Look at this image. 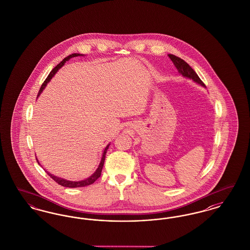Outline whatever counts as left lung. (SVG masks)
<instances>
[{
  "mask_svg": "<svg viewBox=\"0 0 250 250\" xmlns=\"http://www.w3.org/2000/svg\"><path fill=\"white\" fill-rule=\"evenodd\" d=\"M168 57H169V59L172 61L174 65L176 66L179 73H181L184 77H187L188 79L193 80L195 83L201 84L202 86H205L204 83H202V80L197 75V73L192 69V67L187 62H185L184 60L179 58V57L173 55V54H168Z\"/></svg>",
  "mask_w": 250,
  "mask_h": 250,
  "instance_id": "1",
  "label": "left lung"
}]
</instances>
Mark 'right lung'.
<instances>
[{"mask_svg": "<svg viewBox=\"0 0 250 250\" xmlns=\"http://www.w3.org/2000/svg\"><path fill=\"white\" fill-rule=\"evenodd\" d=\"M81 55L83 56V54L74 53V54H71V55L65 57L60 63H58V64L51 70V72L48 74L47 79L45 80V82L42 84V86H41V88H40V90H39V92H38L37 96H39V95L42 93V91L44 90V88L46 87V85H47L48 82L52 79V77L56 74V72L58 71L60 68L64 64V62H65L66 61L71 59L73 57H77V56H81ZM108 146H109V144L107 145V147L105 148L104 153H103V155H102V158H101V162H100L98 167L96 168L95 173L92 174L89 178L85 179V180H83V181H79V182H72V181H68V180H64V179L60 178V177H57V176H54V175H52V174L49 173V172H48V174L50 176V178L53 179L57 184H59L60 186H62V187H65V188H83V187H86V186H90V185L94 184L95 181L99 178L100 175H101V171H102V168H103V166H104L105 156H106V153H107V150L108 149ZM36 160H37V159H36ZM37 162H38V160H37ZM38 164H39V162H38Z\"/></svg>", "mask_w": 250, "mask_h": 250, "instance_id": "obj_1", "label": "right lung"}]
</instances>
